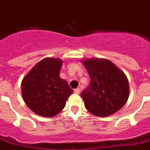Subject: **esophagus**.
Returning a JSON list of instances; mask_svg holds the SVG:
<instances>
[{
  "instance_id": "34e87169",
  "label": "esophagus",
  "mask_w": 150,
  "mask_h": 150,
  "mask_svg": "<svg viewBox=\"0 0 150 150\" xmlns=\"http://www.w3.org/2000/svg\"><path fill=\"white\" fill-rule=\"evenodd\" d=\"M80 91H81L80 88H76V89H74V93L79 94V93H80Z\"/></svg>"
}]
</instances>
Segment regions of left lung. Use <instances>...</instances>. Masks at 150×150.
I'll return each mask as SVG.
<instances>
[{
	"label": "left lung",
	"mask_w": 150,
	"mask_h": 150,
	"mask_svg": "<svg viewBox=\"0 0 150 150\" xmlns=\"http://www.w3.org/2000/svg\"><path fill=\"white\" fill-rule=\"evenodd\" d=\"M83 64L91 79L81 95L86 109L98 117H107L120 110L129 96L125 74L106 59H88Z\"/></svg>",
	"instance_id": "obj_1"
}]
</instances>
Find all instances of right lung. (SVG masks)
<instances>
[{
  "label": "right lung",
  "mask_w": 150,
  "mask_h": 150,
  "mask_svg": "<svg viewBox=\"0 0 150 150\" xmlns=\"http://www.w3.org/2000/svg\"><path fill=\"white\" fill-rule=\"evenodd\" d=\"M62 62L59 59L40 60L22 81L23 100L33 112L51 117L62 110L73 89L59 73Z\"/></svg>",
  "instance_id": "add662e5"
}]
</instances>
